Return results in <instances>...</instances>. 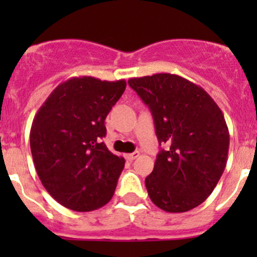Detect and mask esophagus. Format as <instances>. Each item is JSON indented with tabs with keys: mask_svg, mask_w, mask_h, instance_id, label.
Returning <instances> with one entry per match:
<instances>
[{
	"mask_svg": "<svg viewBox=\"0 0 257 257\" xmlns=\"http://www.w3.org/2000/svg\"><path fill=\"white\" fill-rule=\"evenodd\" d=\"M139 157V152H134V153H131V154H125V158L128 160H134L136 158Z\"/></svg>",
	"mask_w": 257,
	"mask_h": 257,
	"instance_id": "obj_1",
	"label": "esophagus"
}]
</instances>
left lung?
I'll list each match as a JSON object with an SVG mask.
<instances>
[{"label":"left lung","instance_id":"left-lung-1","mask_svg":"<svg viewBox=\"0 0 257 257\" xmlns=\"http://www.w3.org/2000/svg\"><path fill=\"white\" fill-rule=\"evenodd\" d=\"M153 114L160 150L145 178L150 200L168 212H185L208 199L227 162L230 136L224 114L195 83L178 74L131 78Z\"/></svg>","mask_w":257,"mask_h":257}]
</instances>
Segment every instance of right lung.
<instances>
[{
	"instance_id": "1",
	"label": "right lung",
	"mask_w": 257,
	"mask_h": 257,
	"mask_svg": "<svg viewBox=\"0 0 257 257\" xmlns=\"http://www.w3.org/2000/svg\"><path fill=\"white\" fill-rule=\"evenodd\" d=\"M125 87L124 79L73 77L57 85L36 113L30 133L36 172L64 208L93 211L112 199L125 160L102 138L105 116Z\"/></svg>"
}]
</instances>
